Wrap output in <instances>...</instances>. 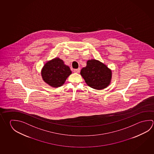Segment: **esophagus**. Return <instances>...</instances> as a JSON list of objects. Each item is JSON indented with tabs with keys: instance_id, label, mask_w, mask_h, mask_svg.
Instances as JSON below:
<instances>
[{
	"instance_id": "esophagus-1",
	"label": "esophagus",
	"mask_w": 154,
	"mask_h": 154,
	"mask_svg": "<svg viewBox=\"0 0 154 154\" xmlns=\"http://www.w3.org/2000/svg\"><path fill=\"white\" fill-rule=\"evenodd\" d=\"M80 70H81V69L78 68V69H74L73 72H75V73H79L80 72Z\"/></svg>"
}]
</instances>
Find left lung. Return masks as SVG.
<instances>
[{"label": "left lung", "mask_w": 154, "mask_h": 154, "mask_svg": "<svg viewBox=\"0 0 154 154\" xmlns=\"http://www.w3.org/2000/svg\"><path fill=\"white\" fill-rule=\"evenodd\" d=\"M86 83L93 89L102 90L110 84L111 71L102 63L96 60L87 61L86 66L81 71Z\"/></svg>", "instance_id": "8db88e82"}]
</instances>
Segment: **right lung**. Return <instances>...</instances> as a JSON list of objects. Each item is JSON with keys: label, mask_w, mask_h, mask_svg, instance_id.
Returning <instances> with one entry per match:
<instances>
[{"label": "right lung", "mask_w": 154, "mask_h": 154, "mask_svg": "<svg viewBox=\"0 0 154 154\" xmlns=\"http://www.w3.org/2000/svg\"><path fill=\"white\" fill-rule=\"evenodd\" d=\"M71 73L70 68L58 58L48 62L42 70V76L44 81L54 88L63 85Z\"/></svg>", "instance_id": "right-lung-1"}]
</instances>
